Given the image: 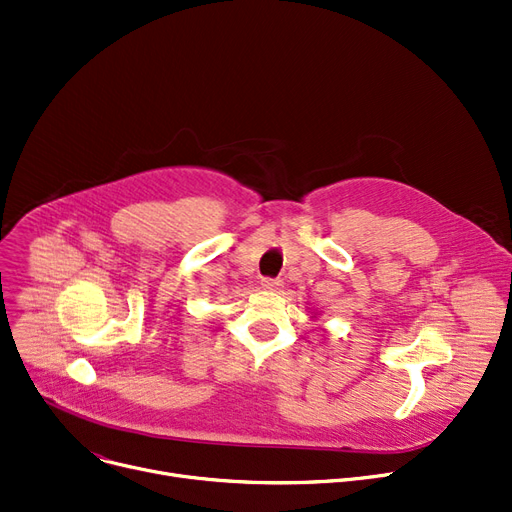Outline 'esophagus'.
<instances>
[{
    "label": "esophagus",
    "instance_id": "1",
    "mask_svg": "<svg viewBox=\"0 0 512 512\" xmlns=\"http://www.w3.org/2000/svg\"><path fill=\"white\" fill-rule=\"evenodd\" d=\"M261 286L265 290H278L282 286V280H276V278H263L261 280Z\"/></svg>",
    "mask_w": 512,
    "mask_h": 512
}]
</instances>
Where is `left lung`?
<instances>
[{
	"label": "left lung",
	"mask_w": 512,
	"mask_h": 512,
	"mask_svg": "<svg viewBox=\"0 0 512 512\" xmlns=\"http://www.w3.org/2000/svg\"><path fill=\"white\" fill-rule=\"evenodd\" d=\"M313 319H317V315H315V317H313Z\"/></svg>",
	"instance_id": "left-lung-1"
}]
</instances>
